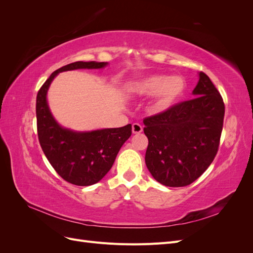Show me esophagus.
Wrapping results in <instances>:
<instances>
[{
  "label": "esophagus",
  "instance_id": "1",
  "mask_svg": "<svg viewBox=\"0 0 253 253\" xmlns=\"http://www.w3.org/2000/svg\"><path fill=\"white\" fill-rule=\"evenodd\" d=\"M133 134H140L142 132V126L139 124H133L132 126Z\"/></svg>",
  "mask_w": 253,
  "mask_h": 253
}]
</instances>
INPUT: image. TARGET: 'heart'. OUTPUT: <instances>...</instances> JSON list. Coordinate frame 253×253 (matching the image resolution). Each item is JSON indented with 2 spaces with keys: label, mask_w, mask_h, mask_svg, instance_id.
<instances>
[{
  "label": "heart",
  "mask_w": 253,
  "mask_h": 253,
  "mask_svg": "<svg viewBox=\"0 0 253 253\" xmlns=\"http://www.w3.org/2000/svg\"><path fill=\"white\" fill-rule=\"evenodd\" d=\"M186 81L180 76L154 75L144 79L131 83L127 87L129 93L137 96H154L153 108L156 111H166L170 109L185 93Z\"/></svg>",
  "instance_id": "heart-1"
}]
</instances>
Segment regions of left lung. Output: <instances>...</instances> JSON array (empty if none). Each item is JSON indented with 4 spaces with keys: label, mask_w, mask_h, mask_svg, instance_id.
Masks as SVG:
<instances>
[{
    "label": "left lung",
    "mask_w": 253,
    "mask_h": 253,
    "mask_svg": "<svg viewBox=\"0 0 253 253\" xmlns=\"http://www.w3.org/2000/svg\"><path fill=\"white\" fill-rule=\"evenodd\" d=\"M193 89L195 98L145 118L149 144L145 165L158 182L185 187L208 169L215 157L223 129L225 104L205 73Z\"/></svg>",
    "instance_id": "obj_1"
}]
</instances>
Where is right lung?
Returning <instances> with one entry per match:
<instances>
[{
  "label": "right lung",
  "mask_w": 253,
  "mask_h": 253,
  "mask_svg": "<svg viewBox=\"0 0 253 253\" xmlns=\"http://www.w3.org/2000/svg\"><path fill=\"white\" fill-rule=\"evenodd\" d=\"M108 62L78 61L53 72L38 91V137L45 156L64 180L76 186H90L101 180L116 159L120 148L132 135V125L122 127L78 132L60 126L47 102V91L59 73L75 70H98Z\"/></svg>",
  "instance_id": "1"
}]
</instances>
